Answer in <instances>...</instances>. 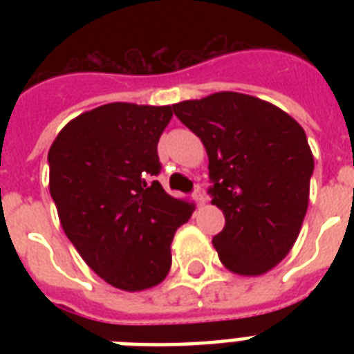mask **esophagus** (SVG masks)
Wrapping results in <instances>:
<instances>
[{"label": "esophagus", "mask_w": 354, "mask_h": 354, "mask_svg": "<svg viewBox=\"0 0 354 354\" xmlns=\"http://www.w3.org/2000/svg\"><path fill=\"white\" fill-rule=\"evenodd\" d=\"M193 196H194V200H196V204H198V207H202V205L205 204V200H207V198H205V193L200 187L194 189Z\"/></svg>", "instance_id": "34e87169"}]
</instances>
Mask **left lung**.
<instances>
[{
  "mask_svg": "<svg viewBox=\"0 0 354 354\" xmlns=\"http://www.w3.org/2000/svg\"><path fill=\"white\" fill-rule=\"evenodd\" d=\"M209 158L211 204L226 226L213 236L233 274L263 275L288 255L308 207L314 158L305 130L257 97L221 91L172 104Z\"/></svg>",
  "mask_w": 354,
  "mask_h": 354,
  "instance_id": "8db88e82",
  "label": "left lung"
}]
</instances>
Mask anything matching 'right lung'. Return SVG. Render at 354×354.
Returning <instances> with one entry per match:
<instances>
[{"instance_id": "obj_1", "label": "right lung", "mask_w": 354, "mask_h": 354, "mask_svg": "<svg viewBox=\"0 0 354 354\" xmlns=\"http://www.w3.org/2000/svg\"><path fill=\"white\" fill-rule=\"evenodd\" d=\"M171 118V106L110 102L69 121L47 154L64 233L86 264L121 290L165 279L174 233L194 211L154 180L158 141Z\"/></svg>"}]
</instances>
